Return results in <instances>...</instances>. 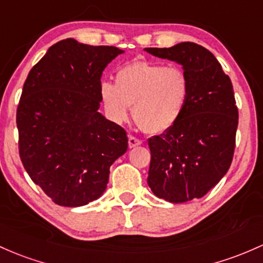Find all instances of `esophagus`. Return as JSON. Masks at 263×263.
<instances>
[{"label": "esophagus", "mask_w": 263, "mask_h": 263, "mask_svg": "<svg viewBox=\"0 0 263 263\" xmlns=\"http://www.w3.org/2000/svg\"><path fill=\"white\" fill-rule=\"evenodd\" d=\"M129 148H134V146H138L142 144V140L138 139L137 137H134V135H129Z\"/></svg>", "instance_id": "obj_1"}]
</instances>
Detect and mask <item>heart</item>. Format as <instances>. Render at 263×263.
Returning <instances> with one entry per match:
<instances>
[{"label": "heart", "mask_w": 263, "mask_h": 263, "mask_svg": "<svg viewBox=\"0 0 263 263\" xmlns=\"http://www.w3.org/2000/svg\"><path fill=\"white\" fill-rule=\"evenodd\" d=\"M191 83L179 66L134 61L115 76V84H100V98L115 123L129 118L130 105L138 125L149 134H162L179 120L187 106Z\"/></svg>", "instance_id": "1"}]
</instances>
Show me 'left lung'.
I'll list each match as a JSON object with an SVG mask.
<instances>
[{"label":"left lung","mask_w":263,"mask_h":263,"mask_svg":"<svg viewBox=\"0 0 263 263\" xmlns=\"http://www.w3.org/2000/svg\"><path fill=\"white\" fill-rule=\"evenodd\" d=\"M145 51L182 65L191 83L179 120L148 139V185L172 203L200 198L222 179L233 159L238 109L232 83L213 53L194 42Z\"/></svg>","instance_id":"1"}]
</instances>
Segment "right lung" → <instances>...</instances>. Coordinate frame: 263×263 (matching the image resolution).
Returning a JSON list of instances; mask_svg holds the SVG:
<instances>
[{
    "mask_svg": "<svg viewBox=\"0 0 263 263\" xmlns=\"http://www.w3.org/2000/svg\"><path fill=\"white\" fill-rule=\"evenodd\" d=\"M123 52L66 39L27 75L16 114L18 153L32 182L56 204L98 199L110 165L128 149L126 132L98 111L101 74Z\"/></svg>",
    "mask_w": 263,
    "mask_h": 263,
    "instance_id": "obj_1",
    "label": "right lung"
}]
</instances>
